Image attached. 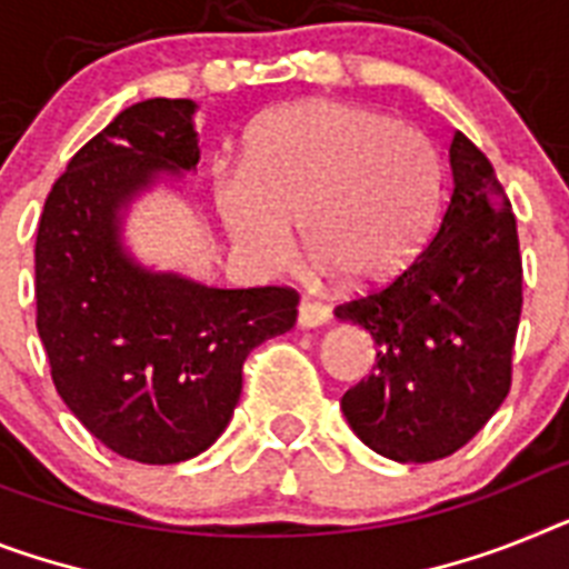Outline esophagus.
<instances>
[{
	"mask_svg": "<svg viewBox=\"0 0 569 569\" xmlns=\"http://www.w3.org/2000/svg\"><path fill=\"white\" fill-rule=\"evenodd\" d=\"M329 321V307H323L321 300L315 298H303L298 303V323L303 329L321 327V323Z\"/></svg>",
	"mask_w": 569,
	"mask_h": 569,
	"instance_id": "1",
	"label": "esophagus"
}]
</instances>
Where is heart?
I'll return each mask as SVG.
<instances>
[{
  "label": "heart",
  "instance_id": "heart-1",
  "mask_svg": "<svg viewBox=\"0 0 569 569\" xmlns=\"http://www.w3.org/2000/svg\"><path fill=\"white\" fill-rule=\"evenodd\" d=\"M439 184L437 150L422 132L370 107L315 98L260 118L242 164L213 173V199L254 260L283 262L300 222L321 269L350 289H373L422 251Z\"/></svg>",
  "mask_w": 569,
  "mask_h": 569
}]
</instances>
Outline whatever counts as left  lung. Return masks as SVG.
<instances>
[{
    "label": "left lung",
    "mask_w": 569,
    "mask_h": 569,
    "mask_svg": "<svg viewBox=\"0 0 569 569\" xmlns=\"http://www.w3.org/2000/svg\"><path fill=\"white\" fill-rule=\"evenodd\" d=\"M451 199L402 274L338 303L376 341L373 373L341 399L356 437L396 462L455 455L512 388L523 307L518 226L503 184L462 132L451 138Z\"/></svg>",
    "instance_id": "1"
}]
</instances>
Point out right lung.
Returning <instances> with one entry per match:
<instances>
[{
  "label": "right lung",
  "mask_w": 569,
  "mask_h": 569,
  "mask_svg": "<svg viewBox=\"0 0 569 569\" xmlns=\"http://www.w3.org/2000/svg\"><path fill=\"white\" fill-rule=\"evenodd\" d=\"M196 103L123 109L54 181L33 248L37 332L51 381L114 455L150 466L211 448L242 393L248 352L295 327L289 286L208 289L123 254L118 211L161 173L193 170Z\"/></svg>",
  "instance_id": "add662e5"
}]
</instances>
